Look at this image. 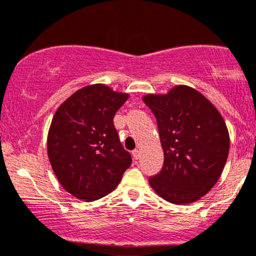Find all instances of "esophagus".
Returning a JSON list of instances; mask_svg holds the SVG:
<instances>
[{
    "label": "esophagus",
    "instance_id": "1",
    "mask_svg": "<svg viewBox=\"0 0 256 256\" xmlns=\"http://www.w3.org/2000/svg\"><path fill=\"white\" fill-rule=\"evenodd\" d=\"M132 155H134V160H138V158H140V152L138 150V149H136V150H134V152H132Z\"/></svg>",
    "mask_w": 256,
    "mask_h": 256
}]
</instances>
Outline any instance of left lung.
Here are the masks:
<instances>
[{"mask_svg": "<svg viewBox=\"0 0 256 256\" xmlns=\"http://www.w3.org/2000/svg\"><path fill=\"white\" fill-rule=\"evenodd\" d=\"M142 100L156 118L165 158L162 170L149 178V184L173 204L198 201L218 182L228 155L230 136L222 114L186 85Z\"/></svg>", "mask_w": 256, "mask_h": 256, "instance_id": "8db88e82", "label": "left lung"}]
</instances>
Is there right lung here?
<instances>
[{"label": "right lung", "instance_id": "right-lung-1", "mask_svg": "<svg viewBox=\"0 0 256 256\" xmlns=\"http://www.w3.org/2000/svg\"><path fill=\"white\" fill-rule=\"evenodd\" d=\"M128 94L91 84L72 94L52 116L48 158L58 183L72 196L95 201L113 192L131 166L120 143L114 114Z\"/></svg>", "mask_w": 256, "mask_h": 256}]
</instances>
